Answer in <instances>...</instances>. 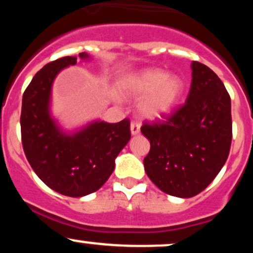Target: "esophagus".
I'll return each mask as SVG.
<instances>
[{"mask_svg":"<svg viewBox=\"0 0 253 253\" xmlns=\"http://www.w3.org/2000/svg\"><path fill=\"white\" fill-rule=\"evenodd\" d=\"M130 133H132V135H138L139 133H140V124L139 123L130 124Z\"/></svg>","mask_w":253,"mask_h":253,"instance_id":"obj_1","label":"esophagus"}]
</instances>
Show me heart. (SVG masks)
<instances>
[{"label": "heart", "instance_id": "heart-1", "mask_svg": "<svg viewBox=\"0 0 253 253\" xmlns=\"http://www.w3.org/2000/svg\"><path fill=\"white\" fill-rule=\"evenodd\" d=\"M121 91L126 97L141 98L139 114L158 120L172 112L183 92V81L159 69H143L125 77Z\"/></svg>", "mask_w": 253, "mask_h": 253}]
</instances>
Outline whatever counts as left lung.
Instances as JSON below:
<instances>
[{
	"mask_svg": "<svg viewBox=\"0 0 253 253\" xmlns=\"http://www.w3.org/2000/svg\"><path fill=\"white\" fill-rule=\"evenodd\" d=\"M150 140L144 167L165 194L188 199L201 193L227 161L232 141L231 97L205 64L191 63V85L184 106L168 120L144 124Z\"/></svg>",
	"mask_w": 253,
	"mask_h": 253,
	"instance_id": "left-lung-1",
	"label": "left lung"
}]
</instances>
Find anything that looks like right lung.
Returning <instances> with one entry per match:
<instances>
[{
	"instance_id": "right-lung-1",
	"label": "right lung",
	"mask_w": 253,
	"mask_h": 253,
	"mask_svg": "<svg viewBox=\"0 0 253 253\" xmlns=\"http://www.w3.org/2000/svg\"><path fill=\"white\" fill-rule=\"evenodd\" d=\"M80 58L90 59L85 52ZM76 63L77 57H64L38 71L24 92L20 118L22 146L32 169L47 187L70 197L100 189L130 139L128 119L117 124L95 120L66 132L52 117V84L63 69Z\"/></svg>"
}]
</instances>
